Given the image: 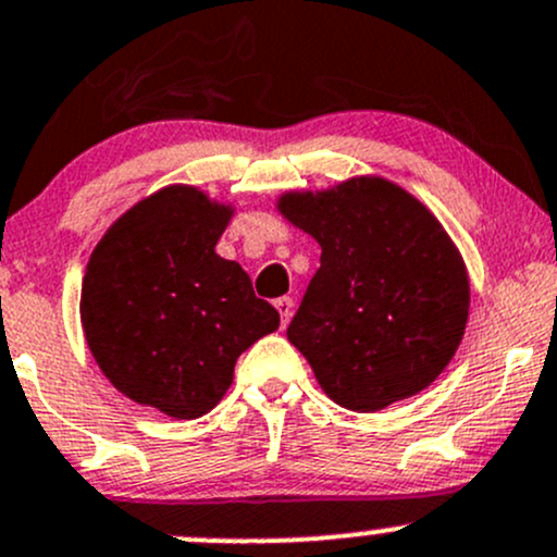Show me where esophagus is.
I'll use <instances>...</instances> for the list:
<instances>
[{
  "label": "esophagus",
  "instance_id": "1",
  "mask_svg": "<svg viewBox=\"0 0 557 557\" xmlns=\"http://www.w3.org/2000/svg\"><path fill=\"white\" fill-rule=\"evenodd\" d=\"M274 307H277L280 320H283V325L288 323L290 314H294V299H290V296H280V299L274 301Z\"/></svg>",
  "mask_w": 557,
  "mask_h": 557
}]
</instances>
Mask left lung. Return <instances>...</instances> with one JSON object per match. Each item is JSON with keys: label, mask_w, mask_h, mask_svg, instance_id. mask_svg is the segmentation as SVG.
Wrapping results in <instances>:
<instances>
[{"label": "left lung", "mask_w": 557, "mask_h": 557, "mask_svg": "<svg viewBox=\"0 0 557 557\" xmlns=\"http://www.w3.org/2000/svg\"><path fill=\"white\" fill-rule=\"evenodd\" d=\"M280 210L323 250L288 325L320 387L374 412L434 383L469 318V277L440 221L380 177L288 194Z\"/></svg>", "instance_id": "1"}]
</instances>
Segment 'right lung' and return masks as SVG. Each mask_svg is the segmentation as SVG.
Wrapping results in <instances>:
<instances>
[{
	"label": "right lung",
	"instance_id": "1",
	"mask_svg": "<svg viewBox=\"0 0 557 557\" xmlns=\"http://www.w3.org/2000/svg\"><path fill=\"white\" fill-rule=\"evenodd\" d=\"M232 212L174 185L126 212L88 261L81 318L104 377L132 401L190 420L232 385L234 363L280 314L215 252Z\"/></svg>",
	"mask_w": 557,
	"mask_h": 557
}]
</instances>
